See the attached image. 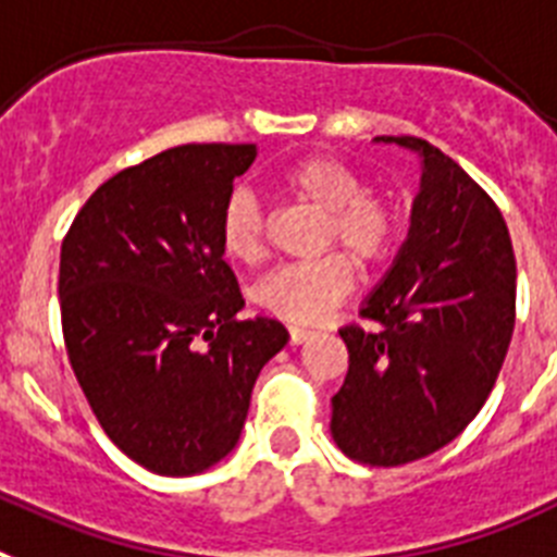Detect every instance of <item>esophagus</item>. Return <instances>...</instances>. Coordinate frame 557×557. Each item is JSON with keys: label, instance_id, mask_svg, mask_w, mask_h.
Listing matches in <instances>:
<instances>
[{"label": "esophagus", "instance_id": "esophagus-1", "mask_svg": "<svg viewBox=\"0 0 557 557\" xmlns=\"http://www.w3.org/2000/svg\"><path fill=\"white\" fill-rule=\"evenodd\" d=\"M288 336H292V345H302V342H308V338L313 336L311 327H288Z\"/></svg>", "mask_w": 557, "mask_h": 557}]
</instances>
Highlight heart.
<instances>
[{
  "mask_svg": "<svg viewBox=\"0 0 557 557\" xmlns=\"http://www.w3.org/2000/svg\"><path fill=\"white\" fill-rule=\"evenodd\" d=\"M277 187L322 212L319 246H342L356 263L384 260L398 238V207L384 193L364 190L356 168L336 157H306L285 164ZM221 249L235 263H255L263 255L265 221L255 193L238 187L219 219ZM352 288V265L331 251L306 263L280 265L255 285V302L288 322H319Z\"/></svg>",
  "mask_w": 557,
  "mask_h": 557,
  "instance_id": "1",
  "label": "heart"
}]
</instances>
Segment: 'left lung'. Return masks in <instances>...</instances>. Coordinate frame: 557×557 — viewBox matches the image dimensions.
Wrapping results in <instances>:
<instances>
[{"label": "left lung", "mask_w": 557, "mask_h": 557, "mask_svg": "<svg viewBox=\"0 0 557 557\" xmlns=\"http://www.w3.org/2000/svg\"><path fill=\"white\" fill-rule=\"evenodd\" d=\"M420 159L409 232L361 302L372 327L338 331L350 370L331 434L347 457L404 466L448 446L491 395L516 322V260L491 196L418 137H375Z\"/></svg>", "instance_id": "obj_1"}]
</instances>
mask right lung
Here are the masks:
<instances>
[{"label":"right lung","instance_id":"obj_1","mask_svg":"<svg viewBox=\"0 0 557 557\" xmlns=\"http://www.w3.org/2000/svg\"><path fill=\"white\" fill-rule=\"evenodd\" d=\"M255 145H178L120 171L61 246V322L103 432L159 476H193L238 446L251 386L288 345L244 308L219 219Z\"/></svg>","mask_w":557,"mask_h":557}]
</instances>
